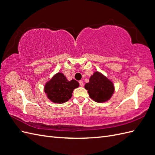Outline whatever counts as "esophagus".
Listing matches in <instances>:
<instances>
[{
  "mask_svg": "<svg viewBox=\"0 0 155 155\" xmlns=\"http://www.w3.org/2000/svg\"><path fill=\"white\" fill-rule=\"evenodd\" d=\"M79 85H80L81 87L83 86V81H79Z\"/></svg>",
  "mask_w": 155,
  "mask_h": 155,
  "instance_id": "34e87169",
  "label": "esophagus"
}]
</instances>
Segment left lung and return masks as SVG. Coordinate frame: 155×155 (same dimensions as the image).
<instances>
[{
    "mask_svg": "<svg viewBox=\"0 0 155 155\" xmlns=\"http://www.w3.org/2000/svg\"><path fill=\"white\" fill-rule=\"evenodd\" d=\"M85 88L92 100L100 104L109 101L115 91L114 83L98 71L93 73L89 78V82L85 83Z\"/></svg>",
    "mask_w": 155,
    "mask_h": 155,
    "instance_id": "left-lung-1",
    "label": "left lung"
}]
</instances>
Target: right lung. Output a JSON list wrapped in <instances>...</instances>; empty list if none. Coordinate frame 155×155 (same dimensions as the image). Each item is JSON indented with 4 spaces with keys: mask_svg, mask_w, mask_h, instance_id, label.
<instances>
[{
    "mask_svg": "<svg viewBox=\"0 0 155 155\" xmlns=\"http://www.w3.org/2000/svg\"><path fill=\"white\" fill-rule=\"evenodd\" d=\"M79 83L75 79L68 81L62 72H58L45 83L44 92L49 100L54 104H63L72 97L75 88Z\"/></svg>",
    "mask_w": 155,
    "mask_h": 155,
    "instance_id": "obj_1",
    "label": "right lung"
}]
</instances>
